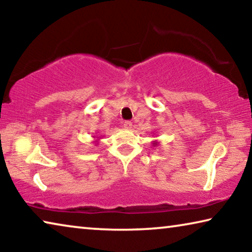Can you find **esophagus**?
Instances as JSON below:
<instances>
[{
	"label": "esophagus",
	"instance_id": "1",
	"mask_svg": "<svg viewBox=\"0 0 252 252\" xmlns=\"http://www.w3.org/2000/svg\"><path fill=\"white\" fill-rule=\"evenodd\" d=\"M123 126H125L126 129H131V127H132V122H131V121H126L125 123H123Z\"/></svg>",
	"mask_w": 252,
	"mask_h": 252
}]
</instances>
